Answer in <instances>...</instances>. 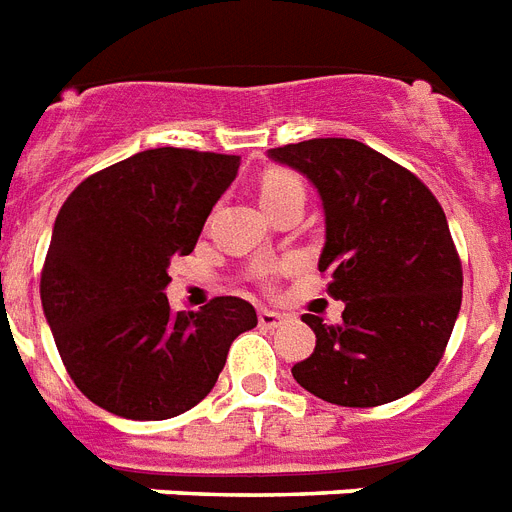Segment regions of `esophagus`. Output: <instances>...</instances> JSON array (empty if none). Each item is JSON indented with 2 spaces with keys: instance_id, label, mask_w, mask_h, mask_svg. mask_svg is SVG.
Wrapping results in <instances>:
<instances>
[{
  "instance_id": "obj_1",
  "label": "esophagus",
  "mask_w": 512,
  "mask_h": 512,
  "mask_svg": "<svg viewBox=\"0 0 512 512\" xmlns=\"http://www.w3.org/2000/svg\"><path fill=\"white\" fill-rule=\"evenodd\" d=\"M282 319H285V316L277 314V311H269V308H261V311H259V324H261V327H264V329L280 327Z\"/></svg>"
}]
</instances>
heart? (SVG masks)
I'll return each instance as SVG.
<instances>
[{"label": "heart", "instance_id": "b5f03b06", "mask_svg": "<svg viewBox=\"0 0 512 512\" xmlns=\"http://www.w3.org/2000/svg\"><path fill=\"white\" fill-rule=\"evenodd\" d=\"M259 196L264 206L274 204V201H282V198L303 196V183L293 175V172L269 170L261 175ZM269 274H272V269H261V277H264V280H269Z\"/></svg>", "mask_w": 512, "mask_h": 512}]
</instances>
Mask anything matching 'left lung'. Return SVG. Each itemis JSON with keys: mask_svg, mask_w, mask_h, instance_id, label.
<instances>
[{"mask_svg": "<svg viewBox=\"0 0 512 512\" xmlns=\"http://www.w3.org/2000/svg\"><path fill=\"white\" fill-rule=\"evenodd\" d=\"M269 156L319 190V272L345 303L340 324L303 314L316 348L293 366L295 382L345 408L403 398L437 369L463 298L445 211L413 172L353 138L287 143Z\"/></svg>", "mask_w": 512, "mask_h": 512, "instance_id": "obj_1", "label": "left lung"}]
</instances>
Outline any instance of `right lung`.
Returning a JSON list of instances; mask_svg holds the SVG:
<instances>
[{
	"label": "right lung",
	"mask_w": 512,
	"mask_h": 512,
	"mask_svg": "<svg viewBox=\"0 0 512 512\" xmlns=\"http://www.w3.org/2000/svg\"><path fill=\"white\" fill-rule=\"evenodd\" d=\"M240 156L149 149L86 177L54 219L41 306L67 374L91 403L135 421L198 405L232 340L256 327L248 301L222 295L172 311V256H188Z\"/></svg>",
	"instance_id": "1"
}]
</instances>
